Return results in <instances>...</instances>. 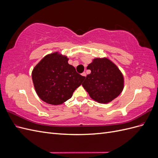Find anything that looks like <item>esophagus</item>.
<instances>
[{
	"label": "esophagus",
	"instance_id": "esophagus-1",
	"mask_svg": "<svg viewBox=\"0 0 158 158\" xmlns=\"http://www.w3.org/2000/svg\"><path fill=\"white\" fill-rule=\"evenodd\" d=\"M82 75L84 76V78H85V76H86V74H85V72H84V73H82Z\"/></svg>",
	"mask_w": 158,
	"mask_h": 158
}]
</instances>
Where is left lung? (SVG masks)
Segmentation results:
<instances>
[{
    "label": "left lung",
    "mask_w": 158,
    "mask_h": 158,
    "mask_svg": "<svg viewBox=\"0 0 158 158\" xmlns=\"http://www.w3.org/2000/svg\"><path fill=\"white\" fill-rule=\"evenodd\" d=\"M87 69L91 73L82 86L90 98L99 103H107L118 96L124 88V78L117 66L107 58L94 59Z\"/></svg>",
    "instance_id": "left-lung-1"
}]
</instances>
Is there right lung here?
I'll return each mask as SVG.
<instances>
[{"mask_svg": "<svg viewBox=\"0 0 158 158\" xmlns=\"http://www.w3.org/2000/svg\"><path fill=\"white\" fill-rule=\"evenodd\" d=\"M69 59L58 52L46 55L32 71V80L38 96L51 105L63 103L82 84L84 76L76 73Z\"/></svg>", "mask_w": 158, "mask_h": 158, "instance_id": "add662e5", "label": "right lung"}]
</instances>
